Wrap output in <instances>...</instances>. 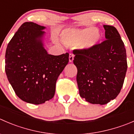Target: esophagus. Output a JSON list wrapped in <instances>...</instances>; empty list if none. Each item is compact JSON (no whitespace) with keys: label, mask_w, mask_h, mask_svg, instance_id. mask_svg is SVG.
<instances>
[{"label":"esophagus","mask_w":134,"mask_h":134,"mask_svg":"<svg viewBox=\"0 0 134 134\" xmlns=\"http://www.w3.org/2000/svg\"><path fill=\"white\" fill-rule=\"evenodd\" d=\"M74 59V55L72 54H69V62H72Z\"/></svg>","instance_id":"1"}]
</instances>
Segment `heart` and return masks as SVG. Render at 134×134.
<instances>
[{
	"label": "heart",
	"instance_id": "b5f03b06",
	"mask_svg": "<svg viewBox=\"0 0 134 134\" xmlns=\"http://www.w3.org/2000/svg\"><path fill=\"white\" fill-rule=\"evenodd\" d=\"M97 29L90 27L84 29H67L62 34V40L67 46H75L84 50L94 48L102 38Z\"/></svg>",
	"mask_w": 134,
	"mask_h": 134
}]
</instances>
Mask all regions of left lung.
I'll return each instance as SVG.
<instances>
[{
  "instance_id": "left-lung-1",
  "label": "left lung",
  "mask_w": 134,
  "mask_h": 134,
  "mask_svg": "<svg viewBox=\"0 0 134 134\" xmlns=\"http://www.w3.org/2000/svg\"><path fill=\"white\" fill-rule=\"evenodd\" d=\"M106 40L90 50H74L80 97L92 104L105 105L119 94L127 71L126 52L113 26L103 25Z\"/></svg>"
}]
</instances>
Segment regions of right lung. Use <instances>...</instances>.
<instances>
[{
	"label": "right lung",
	"mask_w": 134,
	"mask_h": 134,
	"mask_svg": "<svg viewBox=\"0 0 134 134\" xmlns=\"http://www.w3.org/2000/svg\"><path fill=\"white\" fill-rule=\"evenodd\" d=\"M46 28L23 23L9 42L5 55L8 80L19 98L35 105L51 99L57 79L69 62V54H48L44 48Z\"/></svg>",
	"instance_id": "obj_1"
}]
</instances>
